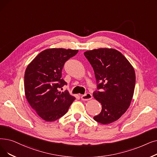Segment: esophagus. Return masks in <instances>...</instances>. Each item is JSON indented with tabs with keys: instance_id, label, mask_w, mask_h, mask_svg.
Masks as SVG:
<instances>
[{
	"instance_id": "esophagus-1",
	"label": "esophagus",
	"mask_w": 157,
	"mask_h": 157,
	"mask_svg": "<svg viewBox=\"0 0 157 157\" xmlns=\"http://www.w3.org/2000/svg\"><path fill=\"white\" fill-rule=\"evenodd\" d=\"M81 99H82L83 101H88V100H90L92 98V95L90 93H86L85 95H81Z\"/></svg>"
}]
</instances>
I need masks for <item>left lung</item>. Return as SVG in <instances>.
I'll return each instance as SVG.
<instances>
[{
    "label": "left lung",
    "instance_id": "obj_1",
    "mask_svg": "<svg viewBox=\"0 0 157 157\" xmlns=\"http://www.w3.org/2000/svg\"><path fill=\"white\" fill-rule=\"evenodd\" d=\"M84 55L96 79L98 90L93 93V96L102 105L101 113L94 119L103 124L112 123L130 105L135 85L133 67L123 54L113 49L88 51Z\"/></svg>",
    "mask_w": 157,
    "mask_h": 157
}]
</instances>
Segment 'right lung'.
Listing matches in <instances>:
<instances>
[{"label": "right lung", "mask_w": 157, "mask_h": 157, "mask_svg": "<svg viewBox=\"0 0 157 157\" xmlns=\"http://www.w3.org/2000/svg\"><path fill=\"white\" fill-rule=\"evenodd\" d=\"M78 50L52 48L41 52L26 68L24 90L31 108L45 121H54L64 115L76 98L59 88L67 85L62 78L65 62Z\"/></svg>", "instance_id": "obj_1"}]
</instances>
